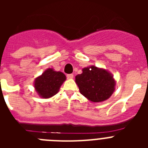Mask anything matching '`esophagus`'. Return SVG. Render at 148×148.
Wrapping results in <instances>:
<instances>
[{
  "label": "esophagus",
  "instance_id": "1",
  "mask_svg": "<svg viewBox=\"0 0 148 148\" xmlns=\"http://www.w3.org/2000/svg\"><path fill=\"white\" fill-rule=\"evenodd\" d=\"M73 77H74V75L73 74H68V75H66V78L68 79H72V78H73Z\"/></svg>",
  "mask_w": 148,
  "mask_h": 148
}]
</instances>
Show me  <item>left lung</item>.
Here are the masks:
<instances>
[{
	"label": "left lung",
	"instance_id": "left-lung-1",
	"mask_svg": "<svg viewBox=\"0 0 148 148\" xmlns=\"http://www.w3.org/2000/svg\"><path fill=\"white\" fill-rule=\"evenodd\" d=\"M81 94L92 102H101L110 97L115 90L116 81L110 72L92 65L82 69L75 76Z\"/></svg>",
	"mask_w": 148,
	"mask_h": 148
}]
</instances>
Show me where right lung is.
Listing matches in <instances>:
<instances>
[{"label":"right lung","instance_id":"obj_1","mask_svg":"<svg viewBox=\"0 0 148 148\" xmlns=\"http://www.w3.org/2000/svg\"><path fill=\"white\" fill-rule=\"evenodd\" d=\"M66 78V75L61 72L55 71L53 68H48L42 75L35 78L34 87L40 97L49 99L58 93Z\"/></svg>","mask_w":148,"mask_h":148}]
</instances>
